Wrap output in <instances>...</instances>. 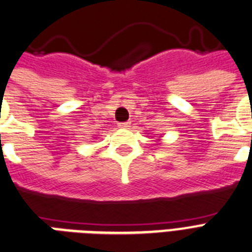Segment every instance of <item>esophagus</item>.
<instances>
[{
	"label": "esophagus",
	"mask_w": 252,
	"mask_h": 252,
	"mask_svg": "<svg viewBox=\"0 0 252 252\" xmlns=\"http://www.w3.org/2000/svg\"><path fill=\"white\" fill-rule=\"evenodd\" d=\"M130 123L129 122H123V123H119V126L120 128H126V126H129Z\"/></svg>",
	"instance_id": "1"
}]
</instances>
